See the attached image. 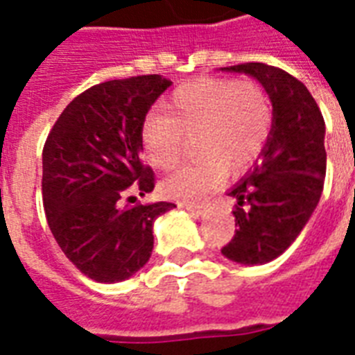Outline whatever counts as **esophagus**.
<instances>
[{"instance_id": "1", "label": "esophagus", "mask_w": 355, "mask_h": 355, "mask_svg": "<svg viewBox=\"0 0 355 355\" xmlns=\"http://www.w3.org/2000/svg\"><path fill=\"white\" fill-rule=\"evenodd\" d=\"M178 206H180L182 210L189 211V214H191V216H195V217L205 216L206 208H208L206 205H188V202H178Z\"/></svg>"}]
</instances>
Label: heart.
Returning a JSON list of instances; mask_svg holds the SVG:
<instances>
[{
    "label": "heart",
    "mask_w": 355,
    "mask_h": 355,
    "mask_svg": "<svg viewBox=\"0 0 355 355\" xmlns=\"http://www.w3.org/2000/svg\"><path fill=\"white\" fill-rule=\"evenodd\" d=\"M272 118V105L261 85L208 77L173 92L167 116L147 114L139 144L150 166L167 171L182 155L184 134L199 132L197 153L205 158L182 166L160 186L167 199L193 205L225 180L227 166L239 171L263 153Z\"/></svg>",
    "instance_id": "obj_1"
}]
</instances>
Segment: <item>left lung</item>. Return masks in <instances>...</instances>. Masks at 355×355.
I'll use <instances>...</instances> for the list:
<instances>
[{
	"label": "left lung",
	"mask_w": 355,
	"mask_h": 355,
	"mask_svg": "<svg viewBox=\"0 0 355 355\" xmlns=\"http://www.w3.org/2000/svg\"><path fill=\"white\" fill-rule=\"evenodd\" d=\"M221 71L254 77L275 114L259 160L228 189L237 200V230L221 250L236 263L263 265L291 247L319 205L326 177L324 119L308 88L284 69L248 62Z\"/></svg>",
	"instance_id": "left-lung-1"
}]
</instances>
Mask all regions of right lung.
I'll return each mask as SVG.
<instances>
[{"label":"right lung","mask_w":355,"mask_h":355,"mask_svg":"<svg viewBox=\"0 0 355 355\" xmlns=\"http://www.w3.org/2000/svg\"><path fill=\"white\" fill-rule=\"evenodd\" d=\"M171 86L162 75L108 80L64 108L42 153L44 208L66 258L99 284L136 275L150 258L153 225L173 202L125 205L155 188L141 164L139 127ZM133 188L130 189V186Z\"/></svg>","instance_id":"1"}]
</instances>
